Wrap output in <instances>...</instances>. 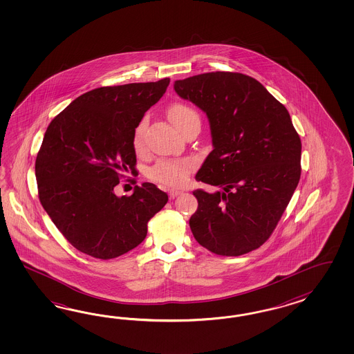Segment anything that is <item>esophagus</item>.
<instances>
[{"label": "esophagus", "instance_id": "34e87169", "mask_svg": "<svg viewBox=\"0 0 354 354\" xmlns=\"http://www.w3.org/2000/svg\"><path fill=\"white\" fill-rule=\"evenodd\" d=\"M182 193V191H179V189H171V191L169 192V194H170V198H175V197L180 196Z\"/></svg>", "mask_w": 354, "mask_h": 354}]
</instances>
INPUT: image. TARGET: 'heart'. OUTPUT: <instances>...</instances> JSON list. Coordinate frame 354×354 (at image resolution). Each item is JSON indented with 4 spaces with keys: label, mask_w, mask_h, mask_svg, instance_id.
<instances>
[{
    "label": "heart",
    "mask_w": 354,
    "mask_h": 354,
    "mask_svg": "<svg viewBox=\"0 0 354 354\" xmlns=\"http://www.w3.org/2000/svg\"><path fill=\"white\" fill-rule=\"evenodd\" d=\"M169 118L171 119L174 126L179 131H182L185 126L192 122H200V117L197 111L184 104H174L169 109ZM144 132H145V122H141L135 129L133 133V148L140 151L144 147ZM191 170L189 161H162L157 163L149 171V176L156 182L170 185V187H179L187 180V174Z\"/></svg>",
    "instance_id": "1"
}]
</instances>
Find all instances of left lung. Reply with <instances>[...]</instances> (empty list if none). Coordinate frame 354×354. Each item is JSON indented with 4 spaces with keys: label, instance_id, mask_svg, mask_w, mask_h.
<instances>
[{
    "label": "left lung",
    "instance_id": "obj_1",
    "mask_svg": "<svg viewBox=\"0 0 354 354\" xmlns=\"http://www.w3.org/2000/svg\"><path fill=\"white\" fill-rule=\"evenodd\" d=\"M209 119L213 150L196 180L222 191H194L196 241L219 256L261 247L290 204L301 175V140L288 110L256 79L207 73L174 83Z\"/></svg>",
    "mask_w": 354,
    "mask_h": 354
}]
</instances>
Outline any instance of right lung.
Segmentation results:
<instances>
[{"label":"right lung","instance_id":"right-lung-1","mask_svg":"<svg viewBox=\"0 0 354 354\" xmlns=\"http://www.w3.org/2000/svg\"><path fill=\"white\" fill-rule=\"evenodd\" d=\"M169 84L165 77L96 88L46 129L35 163L39 198L68 243L88 256L110 259L138 247L150 218L169 201L151 183L129 197L114 192L123 174L136 172L135 129Z\"/></svg>","mask_w":354,"mask_h":354}]
</instances>
